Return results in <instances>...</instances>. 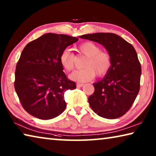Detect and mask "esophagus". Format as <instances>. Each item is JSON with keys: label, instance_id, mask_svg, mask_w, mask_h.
<instances>
[{"label": "esophagus", "instance_id": "esophagus-1", "mask_svg": "<svg viewBox=\"0 0 156 156\" xmlns=\"http://www.w3.org/2000/svg\"><path fill=\"white\" fill-rule=\"evenodd\" d=\"M76 85H77L78 87H82L84 85V84L83 83H77Z\"/></svg>", "mask_w": 156, "mask_h": 156}]
</instances>
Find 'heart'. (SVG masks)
I'll use <instances>...</instances> for the list:
<instances>
[{"label":"heart","instance_id":"b5f03b06","mask_svg":"<svg viewBox=\"0 0 156 156\" xmlns=\"http://www.w3.org/2000/svg\"><path fill=\"white\" fill-rule=\"evenodd\" d=\"M76 51L78 54L87 58L84 62L83 69L75 71L69 78L78 82H86L94 79L96 74L98 77L106 75L112 65V56L109 52L102 51L101 47L93 42H84L79 45ZM60 65L67 72L75 67L76 56L69 49H65L60 55Z\"/></svg>","mask_w":156,"mask_h":156}]
</instances>
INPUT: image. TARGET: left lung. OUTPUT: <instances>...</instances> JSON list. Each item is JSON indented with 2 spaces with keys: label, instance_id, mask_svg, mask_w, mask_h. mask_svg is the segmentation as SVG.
Here are the masks:
<instances>
[{
  "label": "left lung",
  "instance_id": "left-lung-1",
  "mask_svg": "<svg viewBox=\"0 0 156 156\" xmlns=\"http://www.w3.org/2000/svg\"><path fill=\"white\" fill-rule=\"evenodd\" d=\"M80 38L103 45L112 56V65L102 80L94 83L89 105L100 117L120 118L128 112L135 101L140 87L141 65L132 44L117 34L95 33Z\"/></svg>",
  "mask_w": 156,
  "mask_h": 156
}]
</instances>
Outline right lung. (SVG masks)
Instances as JSON below:
<instances>
[{
    "label": "right lung",
    "mask_w": 156,
    "mask_h": 156,
    "mask_svg": "<svg viewBox=\"0 0 156 156\" xmlns=\"http://www.w3.org/2000/svg\"><path fill=\"white\" fill-rule=\"evenodd\" d=\"M78 41L65 34L47 33L23 49L16 67L14 88L23 109L30 115L49 120L65 111V91L76 85L63 72L59 57Z\"/></svg>",
    "instance_id": "right-lung-1"
}]
</instances>
